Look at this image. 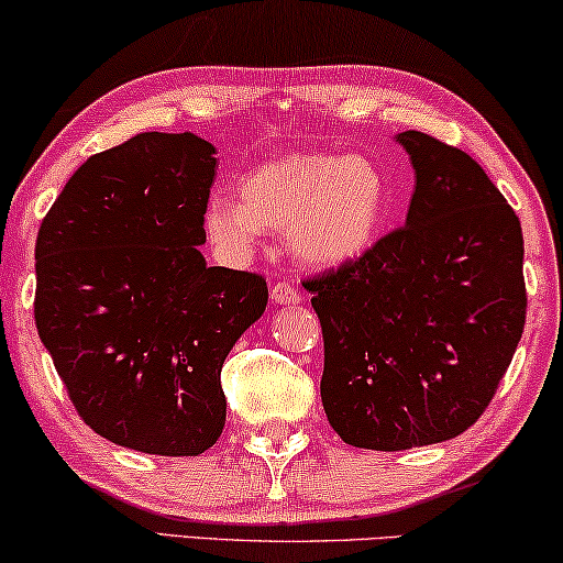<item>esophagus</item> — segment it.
Wrapping results in <instances>:
<instances>
[{"label": "esophagus", "mask_w": 563, "mask_h": 563, "mask_svg": "<svg viewBox=\"0 0 563 563\" xmlns=\"http://www.w3.org/2000/svg\"><path fill=\"white\" fill-rule=\"evenodd\" d=\"M271 296H273V303H278V306H292V303H298V300H300L298 288L288 280L275 283Z\"/></svg>", "instance_id": "34e87169"}]
</instances>
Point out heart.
<instances>
[{
  "label": "heart",
  "instance_id": "obj_1",
  "mask_svg": "<svg viewBox=\"0 0 563 563\" xmlns=\"http://www.w3.org/2000/svg\"><path fill=\"white\" fill-rule=\"evenodd\" d=\"M240 198L213 194L203 232L227 257H247L263 229L280 232L290 255L308 267H339L377 242L390 191L385 173L362 155L290 153L244 173Z\"/></svg>",
  "mask_w": 563,
  "mask_h": 563
}]
</instances>
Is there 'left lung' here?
<instances>
[{
	"label": "left lung",
	"mask_w": 563,
	"mask_h": 563,
	"mask_svg": "<svg viewBox=\"0 0 563 563\" xmlns=\"http://www.w3.org/2000/svg\"><path fill=\"white\" fill-rule=\"evenodd\" d=\"M416 170L406 227L306 280L323 331L321 402L344 443L402 451L464 433L526 327L516 211L462 150L395 134Z\"/></svg>",
	"instance_id": "obj_1"
}]
</instances>
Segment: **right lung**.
<instances>
[{
    "label": "right lung",
    "instance_id": "obj_1",
    "mask_svg": "<svg viewBox=\"0 0 563 563\" xmlns=\"http://www.w3.org/2000/svg\"><path fill=\"white\" fill-rule=\"evenodd\" d=\"M213 153L194 132L134 134L68 178L37 232L41 342L84 423L142 454L217 443L221 364L267 306L263 275L199 250Z\"/></svg>",
    "mask_w": 563,
    "mask_h": 563
}]
</instances>
